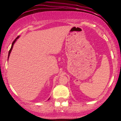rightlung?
Masks as SVG:
<instances>
[{
    "instance_id": "obj_1",
    "label": "right lung",
    "mask_w": 121,
    "mask_h": 121,
    "mask_svg": "<svg viewBox=\"0 0 121 121\" xmlns=\"http://www.w3.org/2000/svg\"><path fill=\"white\" fill-rule=\"evenodd\" d=\"M20 37L19 36H17V38H16L15 39V40L14 41H13V43H12V45H11V49H10V50H9V52H8V59H9V55H10V53H11V51H12V48H13V45H14V44H15V43L16 42V40H17V39L18 38H19V37ZM50 99V98H49V99H48V100H49V99Z\"/></svg>"
}]
</instances>
